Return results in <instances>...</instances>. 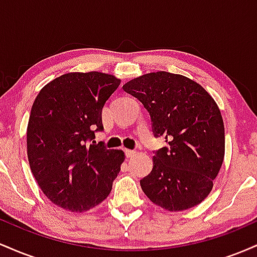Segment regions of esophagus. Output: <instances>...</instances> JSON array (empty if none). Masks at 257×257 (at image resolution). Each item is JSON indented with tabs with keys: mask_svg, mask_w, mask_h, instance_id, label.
I'll return each mask as SVG.
<instances>
[{
	"mask_svg": "<svg viewBox=\"0 0 257 257\" xmlns=\"http://www.w3.org/2000/svg\"><path fill=\"white\" fill-rule=\"evenodd\" d=\"M124 152H125V156H126V157H128V158L134 157L135 153H137V151H135V150H124Z\"/></svg>",
	"mask_w": 257,
	"mask_h": 257,
	"instance_id": "obj_1",
	"label": "esophagus"
}]
</instances>
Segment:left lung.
I'll return each instance as SVG.
<instances>
[{
  "label": "left lung",
  "instance_id": "1",
  "mask_svg": "<svg viewBox=\"0 0 257 257\" xmlns=\"http://www.w3.org/2000/svg\"><path fill=\"white\" fill-rule=\"evenodd\" d=\"M150 113L156 138L169 146L155 151L144 193L169 211L196 206L213 188L225 156V126L216 102L202 85L181 75L152 72L123 85Z\"/></svg>",
  "mask_w": 257,
  "mask_h": 257
}]
</instances>
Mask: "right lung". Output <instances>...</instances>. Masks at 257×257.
<instances>
[{
	"label": "right lung",
	"mask_w": 257,
	"mask_h": 257,
	"mask_svg": "<svg viewBox=\"0 0 257 257\" xmlns=\"http://www.w3.org/2000/svg\"><path fill=\"white\" fill-rule=\"evenodd\" d=\"M120 81L101 72H72L38 93L28 124V158L47 198L83 213L107 198L124 152L96 144L101 112Z\"/></svg>",
	"instance_id": "add662e5"
}]
</instances>
